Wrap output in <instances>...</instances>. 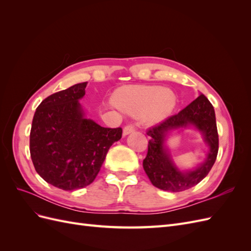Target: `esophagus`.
Instances as JSON below:
<instances>
[{"instance_id": "1", "label": "esophagus", "mask_w": 251, "mask_h": 251, "mask_svg": "<svg viewBox=\"0 0 251 251\" xmlns=\"http://www.w3.org/2000/svg\"><path fill=\"white\" fill-rule=\"evenodd\" d=\"M134 131H135V126H132V125H127V126H126L125 128H124V135H125V136H126V135H128V134L133 133Z\"/></svg>"}]
</instances>
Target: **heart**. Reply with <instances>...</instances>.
Returning a JSON list of instances; mask_svg holds the SVG:
<instances>
[{"instance_id":"obj_1","label":"heart","mask_w":251,"mask_h":251,"mask_svg":"<svg viewBox=\"0 0 251 251\" xmlns=\"http://www.w3.org/2000/svg\"><path fill=\"white\" fill-rule=\"evenodd\" d=\"M117 108L133 116H142L150 124L168 117L176 107L177 97L171 90L158 86H128L114 95Z\"/></svg>"}]
</instances>
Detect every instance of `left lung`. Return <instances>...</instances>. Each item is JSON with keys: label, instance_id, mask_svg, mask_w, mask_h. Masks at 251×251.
Returning <instances> with one entry per match:
<instances>
[{"label": "left lung", "instance_id": "1", "mask_svg": "<svg viewBox=\"0 0 251 251\" xmlns=\"http://www.w3.org/2000/svg\"><path fill=\"white\" fill-rule=\"evenodd\" d=\"M189 125L195 126L202 133L210 151L207 160L198 168L181 172L172 162L168 151L164 147V140L169 130ZM147 134L151 139L147 157L143 160V169L151 184L162 191L178 193L197 185L207 176L217 159L219 136L215 110L203 94L176 115L151 126Z\"/></svg>", "mask_w": 251, "mask_h": 251}]
</instances>
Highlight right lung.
<instances>
[{
  "label": "right lung",
  "mask_w": 251,
  "mask_h": 251,
  "mask_svg": "<svg viewBox=\"0 0 251 251\" xmlns=\"http://www.w3.org/2000/svg\"><path fill=\"white\" fill-rule=\"evenodd\" d=\"M87 82L48 96L37 107L30 131L36 173L51 185L74 191L92 183L123 128L103 127L85 117L79 100Z\"/></svg>",
  "instance_id": "obj_1"
}]
</instances>
